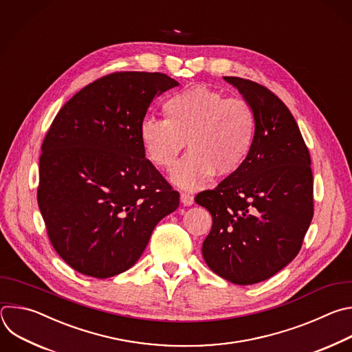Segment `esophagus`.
Instances as JSON below:
<instances>
[{
  "instance_id": "34e87169",
  "label": "esophagus",
  "mask_w": 352,
  "mask_h": 352,
  "mask_svg": "<svg viewBox=\"0 0 352 352\" xmlns=\"http://www.w3.org/2000/svg\"><path fill=\"white\" fill-rule=\"evenodd\" d=\"M180 201H182V204L186 205V206H190V205L194 204V198H192V195L188 194V192H182V194H180Z\"/></svg>"
}]
</instances>
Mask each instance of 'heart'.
I'll return each mask as SVG.
<instances>
[{"label": "heart", "instance_id": "heart-1", "mask_svg": "<svg viewBox=\"0 0 352 352\" xmlns=\"http://www.w3.org/2000/svg\"><path fill=\"white\" fill-rule=\"evenodd\" d=\"M166 119L153 116L140 123L147 158L172 169L186 143L190 154L172 172L182 188L204 187L212 176L234 175L247 161L256 135V113L243 98L194 86L172 96L164 105Z\"/></svg>", "mask_w": 352, "mask_h": 352}]
</instances>
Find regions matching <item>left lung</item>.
Listing matches in <instances>:
<instances>
[{
  "label": "left lung",
  "mask_w": 352,
  "mask_h": 352,
  "mask_svg": "<svg viewBox=\"0 0 352 352\" xmlns=\"http://www.w3.org/2000/svg\"><path fill=\"white\" fill-rule=\"evenodd\" d=\"M256 113L254 147L244 165L195 202L212 215L202 256L218 276L255 285L286 267L298 254L314 217L309 151L289 108L266 87L234 76Z\"/></svg>",
  "instance_id": "8db88e82"
}]
</instances>
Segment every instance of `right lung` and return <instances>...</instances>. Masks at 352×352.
<instances>
[{
  "label": "right lung",
  "instance_id": "1",
  "mask_svg": "<svg viewBox=\"0 0 352 352\" xmlns=\"http://www.w3.org/2000/svg\"><path fill=\"white\" fill-rule=\"evenodd\" d=\"M179 86L164 74L118 72L86 86L55 116L41 146L37 202L58 255L86 276L130 269L179 192L140 140L153 100Z\"/></svg>",
  "mask_w": 352,
  "mask_h": 352
}]
</instances>
